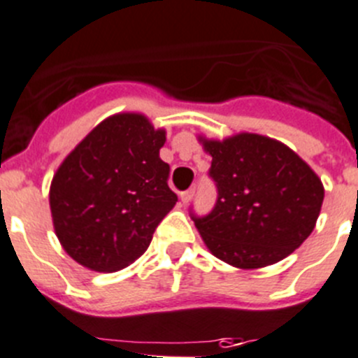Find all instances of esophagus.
<instances>
[{
  "label": "esophagus",
  "instance_id": "34e87169",
  "mask_svg": "<svg viewBox=\"0 0 358 358\" xmlns=\"http://www.w3.org/2000/svg\"><path fill=\"white\" fill-rule=\"evenodd\" d=\"M193 193H195V189H186V192H182L181 195H179V199H181L182 203H188L189 200L193 199Z\"/></svg>",
  "mask_w": 358,
  "mask_h": 358
}]
</instances>
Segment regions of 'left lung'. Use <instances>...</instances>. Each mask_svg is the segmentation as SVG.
Instances as JSON below:
<instances>
[{
    "label": "left lung",
    "instance_id": "8db88e82",
    "mask_svg": "<svg viewBox=\"0 0 358 358\" xmlns=\"http://www.w3.org/2000/svg\"><path fill=\"white\" fill-rule=\"evenodd\" d=\"M213 156L217 199L207 216L192 213L203 243L220 260L260 268L287 258L320 216L323 185L290 148L257 134L199 138Z\"/></svg>",
    "mask_w": 358,
    "mask_h": 358
}]
</instances>
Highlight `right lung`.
Wrapping results in <instances>:
<instances>
[{
  "mask_svg": "<svg viewBox=\"0 0 358 358\" xmlns=\"http://www.w3.org/2000/svg\"><path fill=\"white\" fill-rule=\"evenodd\" d=\"M165 130L142 114L101 121L64 158L50 182L56 236L77 264L96 272L128 267L149 248L177 195L159 158Z\"/></svg>",
  "mask_w": 358,
  "mask_h": 358,
  "instance_id": "1",
  "label": "right lung"
}]
</instances>
